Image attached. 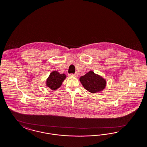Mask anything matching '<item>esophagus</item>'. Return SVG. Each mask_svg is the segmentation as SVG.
I'll list each match as a JSON object with an SVG mask.
<instances>
[{
    "instance_id": "34e87169",
    "label": "esophagus",
    "mask_w": 147,
    "mask_h": 147,
    "mask_svg": "<svg viewBox=\"0 0 147 147\" xmlns=\"http://www.w3.org/2000/svg\"><path fill=\"white\" fill-rule=\"evenodd\" d=\"M69 76H75V77H76V76H78V73H76L75 74H69Z\"/></svg>"
}]
</instances>
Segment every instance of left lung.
<instances>
[{
	"instance_id": "8db88e82",
	"label": "left lung",
	"mask_w": 147,
	"mask_h": 147,
	"mask_svg": "<svg viewBox=\"0 0 147 147\" xmlns=\"http://www.w3.org/2000/svg\"><path fill=\"white\" fill-rule=\"evenodd\" d=\"M80 81L85 89L92 93L102 91L106 86L105 79L93 71H89L85 76H81Z\"/></svg>"
}]
</instances>
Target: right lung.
<instances>
[{"instance_id":"add662e5","label":"right lung","mask_w":147,"mask_h":147,"mask_svg":"<svg viewBox=\"0 0 147 147\" xmlns=\"http://www.w3.org/2000/svg\"><path fill=\"white\" fill-rule=\"evenodd\" d=\"M66 78V76L65 74H60L57 71H52L47 79L46 86L50 89L55 90L61 86Z\"/></svg>"}]
</instances>
